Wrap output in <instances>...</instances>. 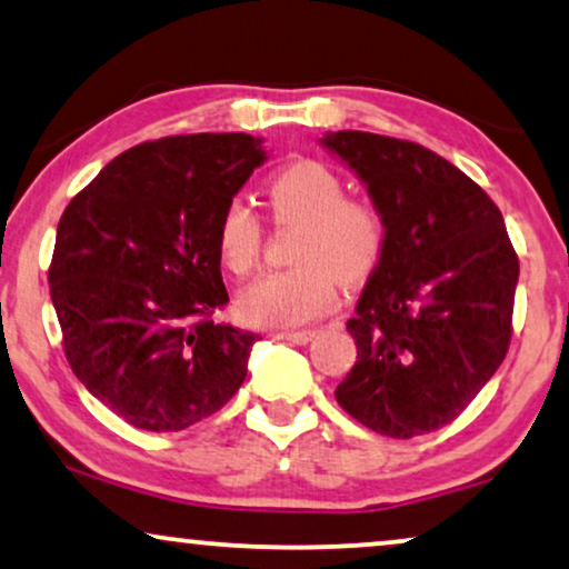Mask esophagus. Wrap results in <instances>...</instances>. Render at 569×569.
<instances>
[{
  "label": "esophagus",
  "instance_id": "1",
  "mask_svg": "<svg viewBox=\"0 0 569 569\" xmlns=\"http://www.w3.org/2000/svg\"><path fill=\"white\" fill-rule=\"evenodd\" d=\"M316 331L311 329H298V331H274L277 339H284V342H295V345H306L311 342Z\"/></svg>",
  "mask_w": 569,
  "mask_h": 569
}]
</instances>
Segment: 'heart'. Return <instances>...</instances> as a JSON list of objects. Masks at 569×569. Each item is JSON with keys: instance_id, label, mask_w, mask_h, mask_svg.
Returning <instances> with one entry per match:
<instances>
[{"instance_id": "obj_1", "label": "heart", "mask_w": 569, "mask_h": 569, "mask_svg": "<svg viewBox=\"0 0 569 569\" xmlns=\"http://www.w3.org/2000/svg\"><path fill=\"white\" fill-rule=\"evenodd\" d=\"M277 224H300L292 240L290 269L271 271L240 295L238 311L256 327H295L319 319L337 302L339 279L360 284L379 269L389 224L371 198L348 196L342 174L319 159H298L267 182ZM217 256L232 277H250L261 263L263 221L246 201L224 203Z\"/></svg>"}]
</instances>
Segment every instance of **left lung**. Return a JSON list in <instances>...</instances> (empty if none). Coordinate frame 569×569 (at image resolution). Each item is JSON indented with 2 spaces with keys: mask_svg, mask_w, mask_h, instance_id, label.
<instances>
[{
  "mask_svg": "<svg viewBox=\"0 0 569 569\" xmlns=\"http://www.w3.org/2000/svg\"><path fill=\"white\" fill-rule=\"evenodd\" d=\"M327 149L356 169L389 224L348 329L358 360L337 402L366 429H445L501 366L520 261L497 203L412 140L342 130Z\"/></svg>",
  "mask_w": 569,
  "mask_h": 569,
  "instance_id": "left-lung-1",
  "label": "left lung"
}]
</instances>
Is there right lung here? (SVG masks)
Segmentation results:
<instances>
[{"instance_id": "obj_1", "label": "right lung", "mask_w": 569, "mask_h": 569, "mask_svg": "<svg viewBox=\"0 0 569 569\" xmlns=\"http://www.w3.org/2000/svg\"><path fill=\"white\" fill-rule=\"evenodd\" d=\"M261 161L246 132L146 140L59 219L49 292L64 358L136 429H188L246 381L258 335L213 321L230 302L213 232Z\"/></svg>"}]
</instances>
